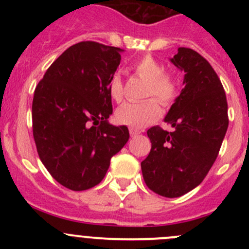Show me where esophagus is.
Segmentation results:
<instances>
[{"instance_id": "esophagus-1", "label": "esophagus", "mask_w": 249, "mask_h": 249, "mask_svg": "<svg viewBox=\"0 0 249 249\" xmlns=\"http://www.w3.org/2000/svg\"><path fill=\"white\" fill-rule=\"evenodd\" d=\"M130 135H131L132 137H135V136H137V135H140L141 134V131L140 130H137V129H134V127H130Z\"/></svg>"}]
</instances>
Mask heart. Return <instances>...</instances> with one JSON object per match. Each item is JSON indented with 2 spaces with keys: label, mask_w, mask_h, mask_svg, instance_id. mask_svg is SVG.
Returning <instances> with one entry per match:
<instances>
[{
  "label": "heart",
  "mask_w": 249,
  "mask_h": 249,
  "mask_svg": "<svg viewBox=\"0 0 249 249\" xmlns=\"http://www.w3.org/2000/svg\"><path fill=\"white\" fill-rule=\"evenodd\" d=\"M132 70L137 76L148 82L145 96H155L164 106H170L178 95V83L170 73H165L161 65L149 55L141 57L132 65ZM108 91L114 101H122L123 80L119 74H114L109 82ZM155 99L134 104L126 102L117 109L115 117L120 124L129 125L134 129H142L153 124L161 117V107Z\"/></svg>",
  "instance_id": "heart-1"
}]
</instances>
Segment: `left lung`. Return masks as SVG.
<instances>
[{
  "label": "left lung",
  "instance_id": "1",
  "mask_svg": "<svg viewBox=\"0 0 249 249\" xmlns=\"http://www.w3.org/2000/svg\"><path fill=\"white\" fill-rule=\"evenodd\" d=\"M170 61L184 72V88L164 118L175 130H148L152 149L141 169L150 190L165 197H179L196 188L210 171L229 119L223 85L205 57L180 47Z\"/></svg>",
  "mask_w": 249,
  "mask_h": 249
}]
</instances>
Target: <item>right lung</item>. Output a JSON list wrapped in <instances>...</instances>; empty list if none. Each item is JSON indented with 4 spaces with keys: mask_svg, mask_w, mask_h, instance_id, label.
Instances as JSON below:
<instances>
[{
    "mask_svg": "<svg viewBox=\"0 0 249 249\" xmlns=\"http://www.w3.org/2000/svg\"><path fill=\"white\" fill-rule=\"evenodd\" d=\"M123 52L96 42L74 44L50 65L35 90L32 127L39 159L55 180L74 192L99 184L110 158L129 141L125 125L108 122L109 82Z\"/></svg>",
    "mask_w": 249,
    "mask_h": 249,
    "instance_id": "obj_1",
    "label": "right lung"
}]
</instances>
